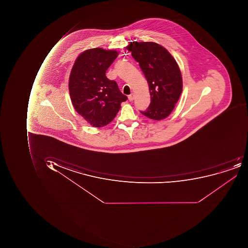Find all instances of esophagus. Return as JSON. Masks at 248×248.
<instances>
[{
    "label": "esophagus",
    "instance_id": "34e87169",
    "mask_svg": "<svg viewBox=\"0 0 248 248\" xmlns=\"http://www.w3.org/2000/svg\"><path fill=\"white\" fill-rule=\"evenodd\" d=\"M128 99H129V101H133L134 100V96H133V94H130L128 96Z\"/></svg>",
    "mask_w": 248,
    "mask_h": 248
}]
</instances>
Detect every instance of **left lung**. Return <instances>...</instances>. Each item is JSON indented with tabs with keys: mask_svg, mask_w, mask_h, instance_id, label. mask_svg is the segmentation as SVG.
<instances>
[{
	"mask_svg": "<svg viewBox=\"0 0 248 248\" xmlns=\"http://www.w3.org/2000/svg\"><path fill=\"white\" fill-rule=\"evenodd\" d=\"M126 49L140 64L149 85L151 104L142 115L153 120L167 118L183 91L181 71L167 49L153 42H131Z\"/></svg>",
	"mask_w": 248,
	"mask_h": 248,
	"instance_id": "obj_1",
	"label": "left lung"
}]
</instances>
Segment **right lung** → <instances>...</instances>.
Segmentation results:
<instances>
[{"instance_id":"obj_1","label":"right lung","mask_w":248,"mask_h":248,"mask_svg":"<svg viewBox=\"0 0 248 248\" xmlns=\"http://www.w3.org/2000/svg\"><path fill=\"white\" fill-rule=\"evenodd\" d=\"M118 55L115 50L101 47L81 53L71 68L68 82L70 97L76 112L94 127L110 123L127 97L106 71Z\"/></svg>"}]
</instances>
